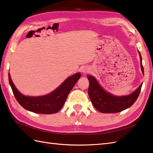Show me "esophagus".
Returning <instances> with one entry per match:
<instances>
[{"mask_svg":"<svg viewBox=\"0 0 153 153\" xmlns=\"http://www.w3.org/2000/svg\"><path fill=\"white\" fill-rule=\"evenodd\" d=\"M82 72L84 74H86V73H88L89 72V68L86 67H84L82 68Z\"/></svg>","mask_w":153,"mask_h":153,"instance_id":"esophagus-1","label":"esophagus"}]
</instances>
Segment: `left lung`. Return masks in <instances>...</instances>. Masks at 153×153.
Masks as SVG:
<instances>
[{"label":"left lung","instance_id":"obj_1","mask_svg":"<svg viewBox=\"0 0 153 153\" xmlns=\"http://www.w3.org/2000/svg\"><path fill=\"white\" fill-rule=\"evenodd\" d=\"M141 68L144 75V68L142 65V58L139 52ZM89 80L88 96L92 105L98 111L104 114L117 113L130 108L135 102L141 92V84L135 91L127 96H117L110 94L103 89L95 78L91 75H87Z\"/></svg>","mask_w":153,"mask_h":153}]
</instances>
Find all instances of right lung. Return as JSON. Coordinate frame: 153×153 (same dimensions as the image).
Returning a JSON list of instances; mask_svg holds the SVG:
<instances>
[{
  "label": "right lung",
  "instance_id": "obj_1",
  "mask_svg": "<svg viewBox=\"0 0 153 153\" xmlns=\"http://www.w3.org/2000/svg\"><path fill=\"white\" fill-rule=\"evenodd\" d=\"M80 76V73H78L68 77L57 88L50 94L36 97L24 96L21 94L16 88L10 74H8V79L16 99L24 109L33 113L51 114L57 113L63 106L68 94Z\"/></svg>",
  "mask_w": 153,
  "mask_h": 153
}]
</instances>
